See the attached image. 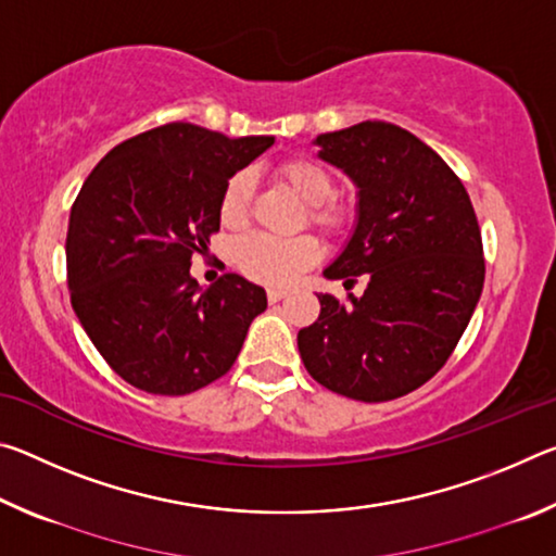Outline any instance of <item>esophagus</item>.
I'll return each instance as SVG.
<instances>
[{"mask_svg":"<svg viewBox=\"0 0 556 556\" xmlns=\"http://www.w3.org/2000/svg\"><path fill=\"white\" fill-rule=\"evenodd\" d=\"M285 296H287V291H285V289H269V291H267L269 304H277V301H281Z\"/></svg>","mask_w":556,"mask_h":556,"instance_id":"esophagus-1","label":"esophagus"}]
</instances>
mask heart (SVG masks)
I'll return each instance as SVG.
<instances>
[{
    "label": "heart",
    "mask_w": 556,
    "mask_h": 556,
    "mask_svg": "<svg viewBox=\"0 0 556 556\" xmlns=\"http://www.w3.org/2000/svg\"><path fill=\"white\" fill-rule=\"evenodd\" d=\"M277 178L296 199L308 205V220L328 235L343 232L351 225V208L333 201V176L312 159H287L277 166ZM252 178L238 172L228 178L220 193V220L228 228H240L250 215ZM321 257L318 240L299 235L291 240H277L269 235H248L235 248V262L250 279L269 287H287L301 271L314 267Z\"/></svg>",
    "instance_id": "obj_1"
}]
</instances>
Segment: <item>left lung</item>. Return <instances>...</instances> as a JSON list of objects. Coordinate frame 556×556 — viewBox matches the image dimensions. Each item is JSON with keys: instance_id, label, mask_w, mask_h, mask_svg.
Listing matches in <instances>:
<instances>
[{"instance_id": "8db88e82", "label": "left lung", "mask_w": 556, "mask_h": 556, "mask_svg": "<svg viewBox=\"0 0 556 556\" xmlns=\"http://www.w3.org/2000/svg\"><path fill=\"white\" fill-rule=\"evenodd\" d=\"M324 162L357 188L351 240L326 279H368L296 336L308 375L357 402H388L444 368L485 279L481 228L460 178L434 149L390 122H361L314 139Z\"/></svg>"}]
</instances>
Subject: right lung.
Here are the masks:
<instances>
[{
  "label": "right lung",
  "instance_id": "obj_1",
  "mask_svg": "<svg viewBox=\"0 0 556 556\" xmlns=\"http://www.w3.org/2000/svg\"><path fill=\"white\" fill-rule=\"evenodd\" d=\"M271 144L168 122L117 144L83 184L65 240L71 304L137 390L178 397L223 378L267 308L238 275L201 289L191 257L220 230L228 178Z\"/></svg>",
  "mask_w": 556,
  "mask_h": 556
}]
</instances>
